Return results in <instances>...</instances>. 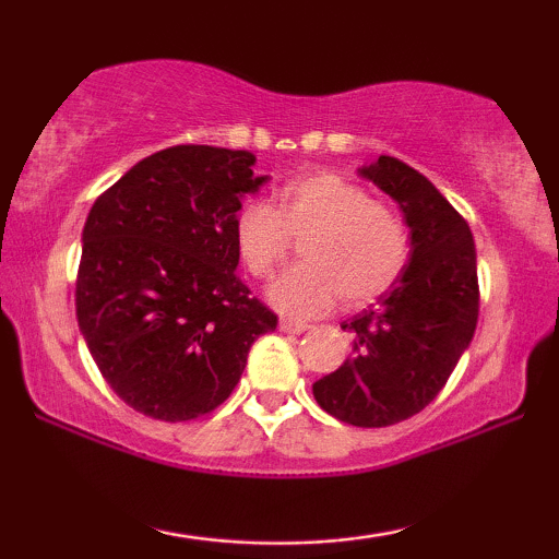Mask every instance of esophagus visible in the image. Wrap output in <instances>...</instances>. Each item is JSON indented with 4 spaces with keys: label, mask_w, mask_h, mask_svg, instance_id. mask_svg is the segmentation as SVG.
<instances>
[{
    "label": "esophagus",
    "mask_w": 559,
    "mask_h": 559,
    "mask_svg": "<svg viewBox=\"0 0 559 559\" xmlns=\"http://www.w3.org/2000/svg\"><path fill=\"white\" fill-rule=\"evenodd\" d=\"M280 331L297 335L308 331V323H302V320H293V318H280Z\"/></svg>",
    "instance_id": "1"
}]
</instances>
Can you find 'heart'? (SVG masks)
I'll return each mask as SVG.
<instances>
[{
    "mask_svg": "<svg viewBox=\"0 0 559 559\" xmlns=\"http://www.w3.org/2000/svg\"><path fill=\"white\" fill-rule=\"evenodd\" d=\"M310 234L302 262L282 274L270 300L287 316H318L343 295L348 305L377 300L409 262L404 221L369 190L335 173L289 180L277 190V209L266 201L241 205L234 241L241 264L270 280L285 262L293 236Z\"/></svg>",
    "mask_w": 559,
    "mask_h": 559,
    "instance_id": "1",
    "label": "heart"
}]
</instances>
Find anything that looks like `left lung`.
<instances>
[{
  "label": "left lung",
  "mask_w": 559,
  "mask_h": 559,
  "mask_svg": "<svg viewBox=\"0 0 559 559\" xmlns=\"http://www.w3.org/2000/svg\"><path fill=\"white\" fill-rule=\"evenodd\" d=\"M392 195L409 226L400 280L346 323L350 356L312 384L328 415L356 427H389L423 412L471 346L478 323L476 247L465 218L438 188L381 155L358 170Z\"/></svg>",
  "instance_id": "1"
}]
</instances>
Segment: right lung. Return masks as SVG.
I'll list each match as a JSON object with an SVG mask.
<instances>
[{"instance_id":"add662e5","label":"right lung","mask_w":559,"mask_h":559,"mask_svg":"<svg viewBox=\"0 0 559 559\" xmlns=\"http://www.w3.org/2000/svg\"><path fill=\"white\" fill-rule=\"evenodd\" d=\"M247 150L178 144L96 198L75 280V318L121 402L163 423L209 415L239 384L277 316L236 274L234 221L254 193Z\"/></svg>"}]
</instances>
